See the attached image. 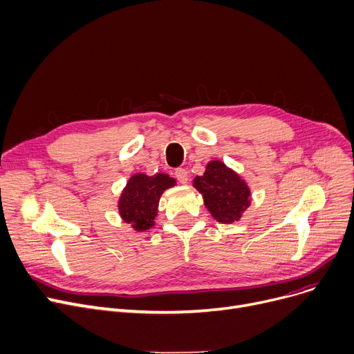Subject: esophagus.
I'll return each instance as SVG.
<instances>
[{
	"instance_id": "esophagus-1",
	"label": "esophagus",
	"mask_w": 354,
	"mask_h": 354,
	"mask_svg": "<svg viewBox=\"0 0 354 354\" xmlns=\"http://www.w3.org/2000/svg\"><path fill=\"white\" fill-rule=\"evenodd\" d=\"M174 174H176V178L183 184H186L189 181V171L186 168H177Z\"/></svg>"
}]
</instances>
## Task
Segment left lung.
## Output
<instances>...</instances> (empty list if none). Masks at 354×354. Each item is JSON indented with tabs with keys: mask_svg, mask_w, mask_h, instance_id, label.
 <instances>
[{
	"mask_svg": "<svg viewBox=\"0 0 354 354\" xmlns=\"http://www.w3.org/2000/svg\"><path fill=\"white\" fill-rule=\"evenodd\" d=\"M194 187L203 194L205 205L221 223H233L249 206L250 192L246 183L222 161L207 164L203 176L194 178Z\"/></svg>",
	"mask_w": 354,
	"mask_h": 354,
	"instance_id": "1",
	"label": "left lung"
}]
</instances>
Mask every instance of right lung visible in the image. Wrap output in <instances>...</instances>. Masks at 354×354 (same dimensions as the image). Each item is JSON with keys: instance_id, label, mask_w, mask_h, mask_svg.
Segmentation results:
<instances>
[{"instance_id": "right-lung-1", "label": "right lung", "mask_w": 354, "mask_h": 354, "mask_svg": "<svg viewBox=\"0 0 354 354\" xmlns=\"http://www.w3.org/2000/svg\"><path fill=\"white\" fill-rule=\"evenodd\" d=\"M174 184V178L162 173L153 177L145 174L132 176L120 198V213L124 221L138 232L149 229L154 225L162 192Z\"/></svg>"}]
</instances>
